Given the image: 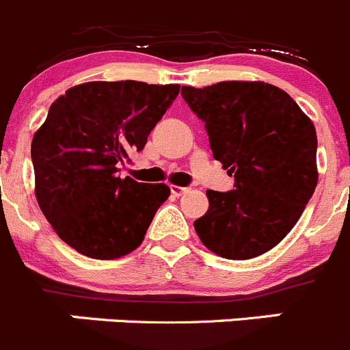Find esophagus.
Masks as SVG:
<instances>
[{
	"mask_svg": "<svg viewBox=\"0 0 350 350\" xmlns=\"http://www.w3.org/2000/svg\"><path fill=\"white\" fill-rule=\"evenodd\" d=\"M190 191V188L188 186H176V185H171V193L174 195V197H181V195L188 193Z\"/></svg>",
	"mask_w": 350,
	"mask_h": 350,
	"instance_id": "1",
	"label": "esophagus"
}]
</instances>
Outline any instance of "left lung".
Wrapping results in <instances>:
<instances>
[{
	"instance_id": "8db88e82",
	"label": "left lung",
	"mask_w": 350,
	"mask_h": 350,
	"mask_svg": "<svg viewBox=\"0 0 350 350\" xmlns=\"http://www.w3.org/2000/svg\"><path fill=\"white\" fill-rule=\"evenodd\" d=\"M205 122L212 155L234 190H207L208 211L193 223L211 252L233 260L260 256L290 233L318 185L314 124L293 98L262 81L183 86Z\"/></svg>"
}]
</instances>
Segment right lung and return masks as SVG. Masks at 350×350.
<instances>
[{
    "label": "right lung",
    "instance_id": "right-lung-1",
    "mask_svg": "<svg viewBox=\"0 0 350 350\" xmlns=\"http://www.w3.org/2000/svg\"><path fill=\"white\" fill-rule=\"evenodd\" d=\"M178 93L179 84L93 81L51 103L31 145L36 198L72 249L109 260L142 245L171 190L117 172L131 152H142Z\"/></svg>",
    "mask_w": 350,
    "mask_h": 350
}]
</instances>
